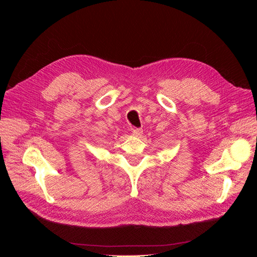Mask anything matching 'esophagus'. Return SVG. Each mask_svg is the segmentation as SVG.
Here are the masks:
<instances>
[{"label":"esophagus","mask_w":257,"mask_h":257,"mask_svg":"<svg viewBox=\"0 0 257 257\" xmlns=\"http://www.w3.org/2000/svg\"><path fill=\"white\" fill-rule=\"evenodd\" d=\"M143 128H133L132 130V133H133V135L134 136H136V137H139V136H142L143 135Z\"/></svg>","instance_id":"1"}]
</instances>
